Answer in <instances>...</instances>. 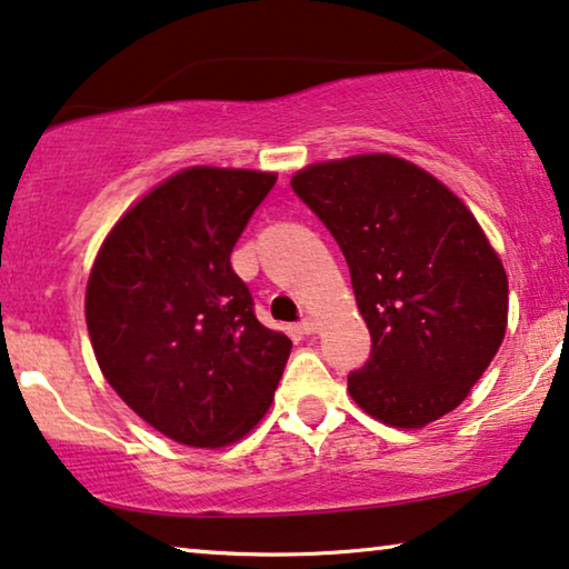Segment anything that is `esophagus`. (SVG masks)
Masks as SVG:
<instances>
[{"mask_svg":"<svg viewBox=\"0 0 569 569\" xmlns=\"http://www.w3.org/2000/svg\"><path fill=\"white\" fill-rule=\"evenodd\" d=\"M299 330H301L303 335H315V332L319 330V322H317L315 317H303L301 325H299Z\"/></svg>","mask_w":569,"mask_h":569,"instance_id":"1","label":"esophagus"}]
</instances>
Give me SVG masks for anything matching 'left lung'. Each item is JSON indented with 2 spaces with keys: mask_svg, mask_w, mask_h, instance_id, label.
Masks as SVG:
<instances>
[{
  "mask_svg": "<svg viewBox=\"0 0 569 569\" xmlns=\"http://www.w3.org/2000/svg\"><path fill=\"white\" fill-rule=\"evenodd\" d=\"M291 186L346 254L371 332V358L348 376L353 402L391 428L441 420L469 397L508 327L506 268L475 213L395 154L315 162Z\"/></svg>",
  "mask_w": 569,
  "mask_h": 569,
  "instance_id": "obj_1",
  "label": "left lung"
}]
</instances>
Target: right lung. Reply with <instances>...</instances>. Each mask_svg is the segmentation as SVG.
Returning a JSON list of instances; mask_svg holds the SVG:
<instances>
[{"instance_id":"right-lung-1","label":"right lung","mask_w":569,"mask_h":569,"mask_svg":"<svg viewBox=\"0 0 569 569\" xmlns=\"http://www.w3.org/2000/svg\"><path fill=\"white\" fill-rule=\"evenodd\" d=\"M276 172L186 167L113 223L84 317L116 395L182 446L223 448L266 418L291 353L252 311L231 250Z\"/></svg>"}]
</instances>
